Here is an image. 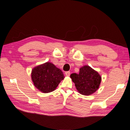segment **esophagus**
<instances>
[{"mask_svg":"<svg viewBox=\"0 0 130 130\" xmlns=\"http://www.w3.org/2000/svg\"><path fill=\"white\" fill-rule=\"evenodd\" d=\"M65 74H66V76H70V72H69V71L66 72H65Z\"/></svg>","mask_w":130,"mask_h":130,"instance_id":"1","label":"esophagus"}]
</instances>
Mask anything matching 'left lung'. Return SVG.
<instances>
[{
  "label": "left lung",
  "mask_w": 130,
  "mask_h": 130,
  "mask_svg": "<svg viewBox=\"0 0 130 130\" xmlns=\"http://www.w3.org/2000/svg\"><path fill=\"white\" fill-rule=\"evenodd\" d=\"M70 77L78 92L85 95L95 92L99 88L101 80L99 73L88 66L82 67L79 74H72Z\"/></svg>",
  "instance_id": "obj_1"
}]
</instances>
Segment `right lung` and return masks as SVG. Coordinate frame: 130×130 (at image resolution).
I'll use <instances>...</instances> for the list:
<instances>
[{"label":"right lung","mask_w":130,"mask_h":130,"mask_svg":"<svg viewBox=\"0 0 130 130\" xmlns=\"http://www.w3.org/2000/svg\"><path fill=\"white\" fill-rule=\"evenodd\" d=\"M31 78L38 90L43 93H49L56 88L64 76L61 70L54 64L46 62L32 69Z\"/></svg>","instance_id":"add662e5"}]
</instances>
